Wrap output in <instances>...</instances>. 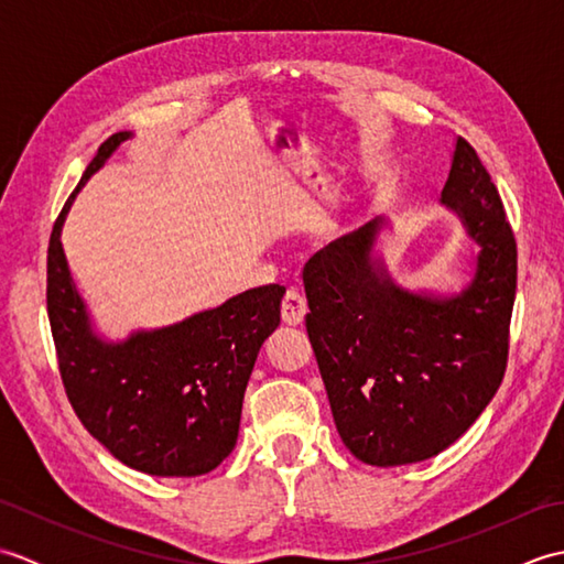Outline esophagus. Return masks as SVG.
Listing matches in <instances>:
<instances>
[{
  "mask_svg": "<svg viewBox=\"0 0 564 564\" xmlns=\"http://www.w3.org/2000/svg\"><path fill=\"white\" fill-rule=\"evenodd\" d=\"M305 315H307V301H305V297L297 293V291L285 293L283 303H281V317H283L285 325H291V327L303 325Z\"/></svg>",
  "mask_w": 564,
  "mask_h": 564,
  "instance_id": "34e87169",
  "label": "esophagus"
}]
</instances>
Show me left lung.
Segmentation results:
<instances>
[{"mask_svg":"<svg viewBox=\"0 0 564 564\" xmlns=\"http://www.w3.org/2000/svg\"><path fill=\"white\" fill-rule=\"evenodd\" d=\"M441 200L480 245L475 279L460 295H416L376 271L378 220L334 239L303 269L305 327L334 424L368 465L446 451L482 414L507 370L517 239L492 176L463 138Z\"/></svg>","mask_w":564,"mask_h":564,"instance_id":"left-lung-1","label":"left lung"}]
</instances>
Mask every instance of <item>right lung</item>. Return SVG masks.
Returning a JSON list of instances; mask_svg holds the SVG:
<instances>
[{"label": "right lung", "mask_w": 564, "mask_h": 564, "mask_svg": "<svg viewBox=\"0 0 564 564\" xmlns=\"http://www.w3.org/2000/svg\"><path fill=\"white\" fill-rule=\"evenodd\" d=\"M130 133L101 142L79 186L59 210L47 245V319L59 378L84 429L133 470L196 477L232 453L257 354L281 325L283 285L239 293L174 327L104 344L69 279L59 242L82 184Z\"/></svg>", "instance_id": "obj_1"}]
</instances>
